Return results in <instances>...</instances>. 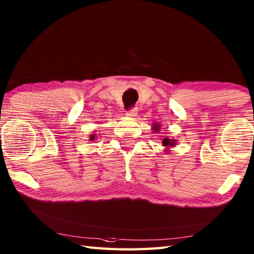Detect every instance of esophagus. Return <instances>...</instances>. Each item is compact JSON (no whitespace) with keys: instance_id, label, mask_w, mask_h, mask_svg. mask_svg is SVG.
Wrapping results in <instances>:
<instances>
[{"instance_id":"1","label":"esophagus","mask_w":254,"mask_h":254,"mask_svg":"<svg viewBox=\"0 0 254 254\" xmlns=\"http://www.w3.org/2000/svg\"><path fill=\"white\" fill-rule=\"evenodd\" d=\"M136 115H137V109H136V108H133V109L127 111V113H126V116L127 118H134Z\"/></svg>"}]
</instances>
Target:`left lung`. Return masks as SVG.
I'll list each match as a JSON object with an SVG mask.
<instances>
[{"label": "left lung", "instance_id": "obj_1", "mask_svg": "<svg viewBox=\"0 0 254 254\" xmlns=\"http://www.w3.org/2000/svg\"><path fill=\"white\" fill-rule=\"evenodd\" d=\"M159 128H160V124H158V123H153V130H154L155 132H158ZM176 145H177V139H175V138L165 137V138L163 139V146L166 148L165 152H167V153L170 152L169 148L175 147Z\"/></svg>", "mask_w": 254, "mask_h": 254}]
</instances>
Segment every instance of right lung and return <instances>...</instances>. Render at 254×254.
I'll use <instances>...</instances> for the list:
<instances>
[{"mask_svg": "<svg viewBox=\"0 0 254 254\" xmlns=\"http://www.w3.org/2000/svg\"><path fill=\"white\" fill-rule=\"evenodd\" d=\"M95 138H96V133L94 132L93 134H90V136H89V141H94Z\"/></svg>", "mask_w": 254, "mask_h": 254, "instance_id": "right-lung-1", "label": "right lung"}]
</instances>
